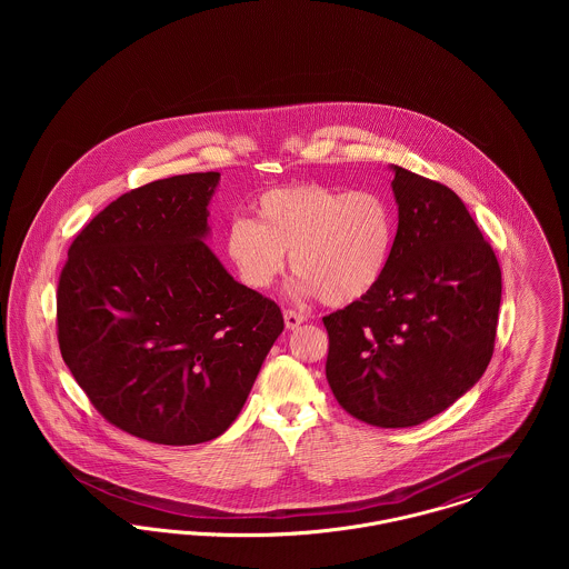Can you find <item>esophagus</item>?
I'll list each match as a JSON object with an SVG mask.
<instances>
[{
  "label": "esophagus",
  "instance_id": "1",
  "mask_svg": "<svg viewBox=\"0 0 569 569\" xmlns=\"http://www.w3.org/2000/svg\"><path fill=\"white\" fill-rule=\"evenodd\" d=\"M283 320H286V326H288L290 330H295L297 326L302 325V322L307 320V316H305L302 311H297V309H286V311H283Z\"/></svg>",
  "mask_w": 569,
  "mask_h": 569
}]
</instances>
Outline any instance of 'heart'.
<instances>
[{"label":"heart","mask_w":569,"mask_h":569,"mask_svg":"<svg viewBox=\"0 0 569 569\" xmlns=\"http://www.w3.org/2000/svg\"><path fill=\"white\" fill-rule=\"evenodd\" d=\"M256 221L237 217L223 244L244 286L267 290L288 264L297 290L330 307L369 297L390 264L397 219L386 196L320 183L277 188L258 196Z\"/></svg>","instance_id":"b5f03b06"}]
</instances>
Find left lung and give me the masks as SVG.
<instances>
[{
  "label": "left lung",
  "mask_w": 569,
  "mask_h": 569,
  "mask_svg": "<svg viewBox=\"0 0 569 569\" xmlns=\"http://www.w3.org/2000/svg\"><path fill=\"white\" fill-rule=\"evenodd\" d=\"M395 168L399 228L378 288L322 322L339 406L379 429L416 427L462 397L495 350L501 269L455 191Z\"/></svg>",
  "instance_id": "1"
}]
</instances>
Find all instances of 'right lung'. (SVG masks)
Masks as SVG:
<instances>
[{
	"instance_id": "add662e5",
	"label": "right lung",
	"mask_w": 569,
	"mask_h": 569,
	"mask_svg": "<svg viewBox=\"0 0 569 569\" xmlns=\"http://www.w3.org/2000/svg\"><path fill=\"white\" fill-rule=\"evenodd\" d=\"M219 172L128 191L68 249L59 350L112 427L163 446L223 433L283 330L271 298L234 281L204 244Z\"/></svg>"
}]
</instances>
